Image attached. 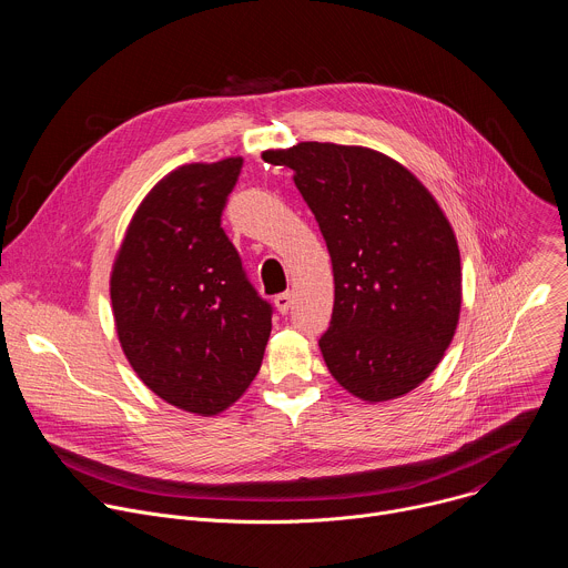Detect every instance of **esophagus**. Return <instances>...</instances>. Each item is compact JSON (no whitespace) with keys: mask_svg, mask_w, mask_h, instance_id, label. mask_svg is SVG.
<instances>
[{"mask_svg":"<svg viewBox=\"0 0 568 568\" xmlns=\"http://www.w3.org/2000/svg\"><path fill=\"white\" fill-rule=\"evenodd\" d=\"M274 305H276V310H278L281 314H287L290 307H292V294H290V292H283V294L274 296Z\"/></svg>","mask_w":568,"mask_h":568,"instance_id":"esophagus-1","label":"esophagus"}]
</instances>
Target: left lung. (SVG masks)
I'll return each instance as SVG.
<instances>
[{"instance_id":"obj_1","label":"left lung","mask_w":568,"mask_h":568,"mask_svg":"<svg viewBox=\"0 0 568 568\" xmlns=\"http://www.w3.org/2000/svg\"><path fill=\"white\" fill-rule=\"evenodd\" d=\"M263 159L294 171L328 245L335 305L318 339L328 371L368 404L407 395L436 371L460 316V252L440 204L373 148L301 141Z\"/></svg>"}]
</instances>
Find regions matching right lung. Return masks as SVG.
Instances as JSON below:
<instances>
[{"instance_id": "right-lung-1", "label": "right lung", "mask_w": 568, "mask_h": 568, "mask_svg": "<svg viewBox=\"0 0 568 568\" xmlns=\"http://www.w3.org/2000/svg\"><path fill=\"white\" fill-rule=\"evenodd\" d=\"M240 169L242 156H226L159 180L134 211L110 274L130 366L154 395L204 418L250 388L272 333V307L220 226Z\"/></svg>"}]
</instances>
